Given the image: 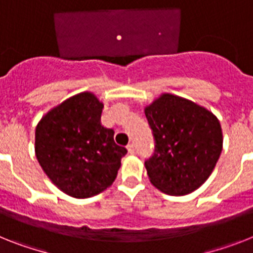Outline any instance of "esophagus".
<instances>
[{
	"label": "esophagus",
	"instance_id": "obj_1",
	"mask_svg": "<svg viewBox=\"0 0 253 253\" xmlns=\"http://www.w3.org/2000/svg\"><path fill=\"white\" fill-rule=\"evenodd\" d=\"M126 149H128V152H129V154H134V151H135V146H134V143H129L128 147H126Z\"/></svg>",
	"mask_w": 253,
	"mask_h": 253
}]
</instances>
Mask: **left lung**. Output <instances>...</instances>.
I'll use <instances>...</instances> for the list:
<instances>
[{
	"mask_svg": "<svg viewBox=\"0 0 253 253\" xmlns=\"http://www.w3.org/2000/svg\"><path fill=\"white\" fill-rule=\"evenodd\" d=\"M155 139L145 162L150 182L168 195L199 189L213 172L222 151L218 119L207 108L164 93L145 108Z\"/></svg>",
	"mask_w": 253,
	"mask_h": 253,
	"instance_id": "left-lung-1",
	"label": "left lung"
}]
</instances>
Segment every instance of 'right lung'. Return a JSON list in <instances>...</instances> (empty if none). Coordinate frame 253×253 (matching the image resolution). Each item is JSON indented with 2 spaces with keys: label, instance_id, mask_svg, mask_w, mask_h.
I'll return each mask as SVG.
<instances>
[{
  "label": "right lung",
  "instance_id": "add662e5",
  "mask_svg": "<svg viewBox=\"0 0 253 253\" xmlns=\"http://www.w3.org/2000/svg\"><path fill=\"white\" fill-rule=\"evenodd\" d=\"M103 103L90 91L51 108L36 126L35 152L50 181L70 197L85 199L110 187L126 149L101 124Z\"/></svg>",
  "mask_w": 253,
  "mask_h": 253
}]
</instances>
